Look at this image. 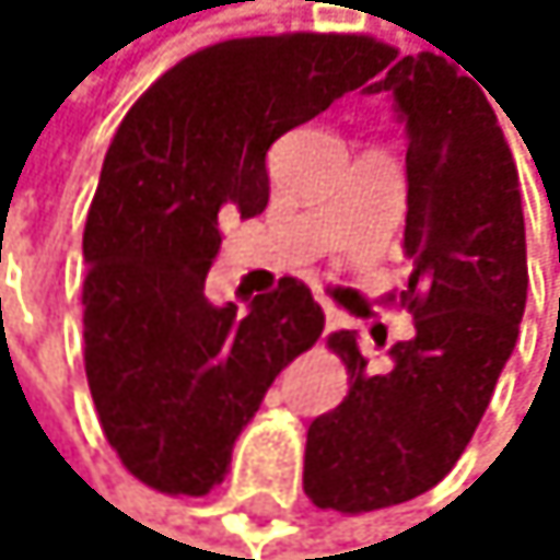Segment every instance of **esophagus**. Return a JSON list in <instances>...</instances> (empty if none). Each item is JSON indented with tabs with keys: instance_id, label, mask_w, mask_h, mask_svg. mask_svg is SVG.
Here are the masks:
<instances>
[{
	"instance_id": "esophagus-1",
	"label": "esophagus",
	"mask_w": 560,
	"mask_h": 560,
	"mask_svg": "<svg viewBox=\"0 0 560 560\" xmlns=\"http://www.w3.org/2000/svg\"><path fill=\"white\" fill-rule=\"evenodd\" d=\"M326 329H336V315L329 308H326Z\"/></svg>"
}]
</instances>
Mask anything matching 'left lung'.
Here are the masks:
<instances>
[{
    "label": "left lung",
    "mask_w": 560,
    "mask_h": 560,
    "mask_svg": "<svg viewBox=\"0 0 560 560\" xmlns=\"http://www.w3.org/2000/svg\"><path fill=\"white\" fill-rule=\"evenodd\" d=\"M450 56V52H446ZM460 67V62H457ZM436 52L389 49L365 93H389L406 130L399 305L413 339L373 373L355 332L329 336L349 396L308 427L305 493L322 511H380L436 487L467 450L527 302V245L511 147L487 96Z\"/></svg>",
    "instance_id": "obj_1"
}]
</instances>
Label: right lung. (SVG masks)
Masks as SVG:
<instances>
[{
	"label": "right lung",
	"instance_id": "1",
	"mask_svg": "<svg viewBox=\"0 0 560 560\" xmlns=\"http://www.w3.org/2000/svg\"><path fill=\"white\" fill-rule=\"evenodd\" d=\"M365 36H252L180 59L124 117L83 231L86 383L124 467L201 498L285 365L322 332L282 278L248 312L205 295L221 221L268 205V147L380 73Z\"/></svg>",
	"mask_w": 560,
	"mask_h": 560
}]
</instances>
